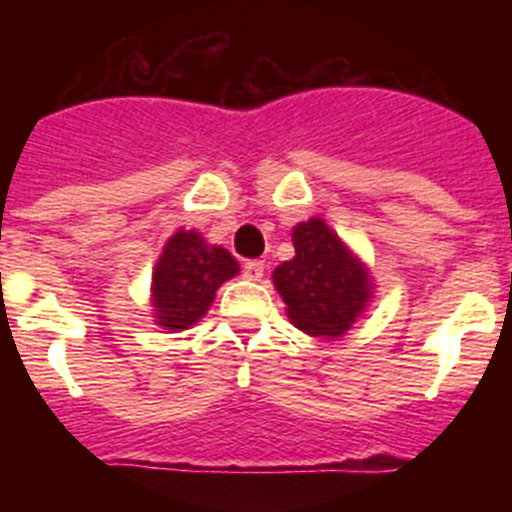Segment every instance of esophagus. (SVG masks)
<instances>
[{"mask_svg": "<svg viewBox=\"0 0 512 512\" xmlns=\"http://www.w3.org/2000/svg\"><path fill=\"white\" fill-rule=\"evenodd\" d=\"M243 277L251 279V282H259V279L264 277V261H246V264H243Z\"/></svg>", "mask_w": 512, "mask_h": 512, "instance_id": "esophagus-1", "label": "esophagus"}]
</instances>
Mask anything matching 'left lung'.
<instances>
[{"label":"left lung","mask_w":512,"mask_h":512,"mask_svg":"<svg viewBox=\"0 0 512 512\" xmlns=\"http://www.w3.org/2000/svg\"><path fill=\"white\" fill-rule=\"evenodd\" d=\"M292 243L295 259L274 269L289 320L310 336H341L372 295L364 264L318 217L297 225Z\"/></svg>","instance_id":"obj_1"}]
</instances>
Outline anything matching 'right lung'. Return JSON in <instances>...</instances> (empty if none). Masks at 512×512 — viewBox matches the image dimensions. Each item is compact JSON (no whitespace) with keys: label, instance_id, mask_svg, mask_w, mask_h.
Here are the masks:
<instances>
[{"label":"right lung","instance_id":"add662e5","mask_svg":"<svg viewBox=\"0 0 512 512\" xmlns=\"http://www.w3.org/2000/svg\"><path fill=\"white\" fill-rule=\"evenodd\" d=\"M235 274L238 261L225 248L207 246L194 230H179L153 271L156 323L169 330L189 328L212 305L217 287Z\"/></svg>","mask_w":512,"mask_h":512}]
</instances>
